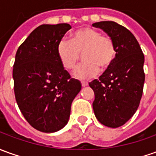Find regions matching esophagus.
I'll use <instances>...</instances> for the list:
<instances>
[{
	"label": "esophagus",
	"mask_w": 156,
	"mask_h": 156,
	"mask_svg": "<svg viewBox=\"0 0 156 156\" xmlns=\"http://www.w3.org/2000/svg\"><path fill=\"white\" fill-rule=\"evenodd\" d=\"M88 85V83L87 82V81H81V86L83 87H87Z\"/></svg>",
	"instance_id": "1"
}]
</instances>
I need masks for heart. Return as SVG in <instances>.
Returning <instances> with one entry per match:
<instances>
[{"mask_svg":"<svg viewBox=\"0 0 156 156\" xmlns=\"http://www.w3.org/2000/svg\"><path fill=\"white\" fill-rule=\"evenodd\" d=\"M83 53L84 61L76 68L74 76L86 80L96 76L100 68H110L116 57V47L111 37L96 29L86 27L75 31L70 41L62 39L57 45V54L66 69H72Z\"/></svg>","mask_w":156,"mask_h":156,"instance_id":"obj_1","label":"heart"}]
</instances>
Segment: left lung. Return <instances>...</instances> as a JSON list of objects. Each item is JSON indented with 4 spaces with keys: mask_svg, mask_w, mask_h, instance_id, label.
Listing matches in <instances>:
<instances>
[{
    "mask_svg": "<svg viewBox=\"0 0 156 156\" xmlns=\"http://www.w3.org/2000/svg\"><path fill=\"white\" fill-rule=\"evenodd\" d=\"M111 37L116 57L98 80L89 83L95 98L92 108L101 124L116 128L133 117L140 104L145 75L144 56L132 32L113 21L92 24Z\"/></svg>",
    "mask_w": 156,
    "mask_h": 156,
    "instance_id": "8db88e82",
    "label": "left lung"
}]
</instances>
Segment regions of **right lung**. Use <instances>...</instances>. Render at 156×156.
<instances>
[{
    "instance_id": "1",
    "label": "right lung",
    "mask_w": 156,
    "mask_h": 156,
    "mask_svg": "<svg viewBox=\"0 0 156 156\" xmlns=\"http://www.w3.org/2000/svg\"><path fill=\"white\" fill-rule=\"evenodd\" d=\"M70 29L69 23L40 25L15 56L12 77L17 104L30 125L43 133L65 126L72 102L81 89L57 54V45Z\"/></svg>"
}]
</instances>
